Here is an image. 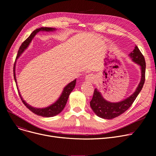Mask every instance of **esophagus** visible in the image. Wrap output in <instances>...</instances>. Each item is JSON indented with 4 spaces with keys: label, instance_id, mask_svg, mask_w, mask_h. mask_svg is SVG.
Instances as JSON below:
<instances>
[{
    "label": "esophagus",
    "instance_id": "34e87169",
    "mask_svg": "<svg viewBox=\"0 0 156 156\" xmlns=\"http://www.w3.org/2000/svg\"><path fill=\"white\" fill-rule=\"evenodd\" d=\"M85 78H86V80L88 81V82H90V83L93 82V81L95 80V76L93 74H89V75L86 76Z\"/></svg>",
    "mask_w": 156,
    "mask_h": 156
}]
</instances>
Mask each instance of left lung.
Wrapping results in <instances>:
<instances>
[{
	"instance_id": "left-lung-1",
	"label": "left lung",
	"mask_w": 156,
	"mask_h": 156,
	"mask_svg": "<svg viewBox=\"0 0 156 156\" xmlns=\"http://www.w3.org/2000/svg\"><path fill=\"white\" fill-rule=\"evenodd\" d=\"M129 55L134 62L140 66L142 70L140 82L136 91L132 95L125 100L116 103H112L105 101L101 93L97 91V90L95 88L94 92L92 99L90 102V104L93 111L100 118L111 119L120 116L131 107L136 97L142 90L145 80L146 64L144 56L137 46H135L133 51L131 52Z\"/></svg>"
}]
</instances>
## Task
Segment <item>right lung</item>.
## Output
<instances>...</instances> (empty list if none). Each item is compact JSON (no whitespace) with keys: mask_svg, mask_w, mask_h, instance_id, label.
<instances>
[{"mask_svg":"<svg viewBox=\"0 0 156 156\" xmlns=\"http://www.w3.org/2000/svg\"><path fill=\"white\" fill-rule=\"evenodd\" d=\"M54 30V28H49V27H42L40 28H38L35 30H34L33 31L31 35L28 37V38L27 39H26L23 42V44H21V45L20 46L19 51L17 54V56H16V59H18L19 56L21 54V53L24 51V50L25 48H27V47L28 46L29 44L30 43V42L31 41V40L33 39L35 37V35L37 34L38 32L39 31H52ZM14 67L15 65L14 66V80L16 82V76H15V72H14ZM76 80H75L74 81H71V83H69L68 85L66 86L63 90V92L61 95V97H59V99L57 100L55 103H54L52 105L48 106V107L46 108H42V109H38V108H33L31 106H30V105H28V104H27V102H25V101H23L22 97H21L20 93L19 95L21 97V101L23 102V103L25 105L26 107L30 109L31 112H33L34 113H35V114L38 116H40L42 117H53L57 114H59L64 108L66 104L67 101L68 99L69 95L70 94V93L72 92L73 90L75 88V85H76ZM17 84V83H16Z\"/></svg>","mask_w":156,"mask_h":156,"instance_id":"1","label":"right lung"}]
</instances>
